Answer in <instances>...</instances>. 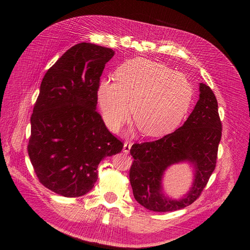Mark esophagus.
<instances>
[{
	"mask_svg": "<svg viewBox=\"0 0 250 250\" xmlns=\"http://www.w3.org/2000/svg\"><path fill=\"white\" fill-rule=\"evenodd\" d=\"M130 147H132V143H129V142H125V144H124V152L125 153V154H127L128 152H129V150H130Z\"/></svg>",
	"mask_w": 250,
	"mask_h": 250,
	"instance_id": "esophagus-1",
	"label": "esophagus"
}]
</instances>
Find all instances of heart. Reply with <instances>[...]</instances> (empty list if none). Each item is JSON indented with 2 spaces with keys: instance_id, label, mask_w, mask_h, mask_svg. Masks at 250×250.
<instances>
[{
  "instance_id": "obj_1",
  "label": "heart",
  "mask_w": 250,
  "mask_h": 250,
  "mask_svg": "<svg viewBox=\"0 0 250 250\" xmlns=\"http://www.w3.org/2000/svg\"><path fill=\"white\" fill-rule=\"evenodd\" d=\"M115 82L103 80L97 101L103 120L117 130L130 116L147 137H160L173 130L187 114L193 97L188 79L166 65L147 59L125 62L114 72Z\"/></svg>"
}]
</instances>
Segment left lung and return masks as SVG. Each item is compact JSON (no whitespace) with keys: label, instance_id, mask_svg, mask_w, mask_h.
I'll list each match as a JSON object with an SVG mask.
<instances>
[{"label":"left lung","instance_id":"1","mask_svg":"<svg viewBox=\"0 0 250 250\" xmlns=\"http://www.w3.org/2000/svg\"><path fill=\"white\" fill-rule=\"evenodd\" d=\"M222 123L212 89L200 84V99L186 123L173 133L153 142L134 144L129 181L136 201L153 212H173L200 198L216 168ZM188 161L195 166V181L187 197L170 200L162 193L161 179L170 165Z\"/></svg>","mask_w":250,"mask_h":250}]
</instances>
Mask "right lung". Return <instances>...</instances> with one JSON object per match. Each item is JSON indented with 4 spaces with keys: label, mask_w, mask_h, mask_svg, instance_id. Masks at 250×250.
Wrapping results in <instances>:
<instances>
[{
    "label": "right lung",
    "mask_w": 250,
    "mask_h": 250,
    "mask_svg": "<svg viewBox=\"0 0 250 250\" xmlns=\"http://www.w3.org/2000/svg\"><path fill=\"white\" fill-rule=\"evenodd\" d=\"M113 55L111 48L81 42L42 79L27 151L39 182L65 198L90 191L100 161L123 150L96 110L100 77Z\"/></svg>",
    "instance_id": "add662e5"
}]
</instances>
